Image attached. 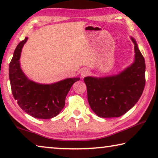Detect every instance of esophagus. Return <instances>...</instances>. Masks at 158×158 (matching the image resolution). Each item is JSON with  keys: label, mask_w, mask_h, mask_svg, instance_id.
Masks as SVG:
<instances>
[{"label": "esophagus", "mask_w": 158, "mask_h": 158, "mask_svg": "<svg viewBox=\"0 0 158 158\" xmlns=\"http://www.w3.org/2000/svg\"><path fill=\"white\" fill-rule=\"evenodd\" d=\"M89 73H90V72H89V69H84L81 71V77H86V76L89 75Z\"/></svg>", "instance_id": "esophagus-1"}]
</instances>
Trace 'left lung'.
<instances>
[{"mask_svg":"<svg viewBox=\"0 0 158 158\" xmlns=\"http://www.w3.org/2000/svg\"><path fill=\"white\" fill-rule=\"evenodd\" d=\"M135 61L118 74L105 77H86L89 105L101 118L120 117L139 100L145 86V60L133 37Z\"/></svg>","mask_w":158,"mask_h":158,"instance_id":"obj_1","label":"left lung"}]
</instances>
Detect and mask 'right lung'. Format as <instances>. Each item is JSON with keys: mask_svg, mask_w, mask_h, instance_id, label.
<instances>
[{"mask_svg": "<svg viewBox=\"0 0 158 158\" xmlns=\"http://www.w3.org/2000/svg\"><path fill=\"white\" fill-rule=\"evenodd\" d=\"M28 37L21 41L9 65V77L13 97L19 106L31 116L50 119L65 106V98L74 83L80 78H68L52 84H42L28 79L21 70V52Z\"/></svg>", "mask_w": 158, "mask_h": 158, "instance_id": "right-lung-1", "label": "right lung"}]
</instances>
